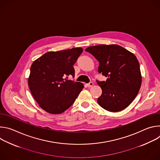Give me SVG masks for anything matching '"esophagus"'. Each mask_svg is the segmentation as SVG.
<instances>
[{
    "label": "esophagus",
    "instance_id": "1",
    "mask_svg": "<svg viewBox=\"0 0 160 160\" xmlns=\"http://www.w3.org/2000/svg\"><path fill=\"white\" fill-rule=\"evenodd\" d=\"M87 87H92V86L94 85V83H93L92 82H90V83H87Z\"/></svg>",
    "mask_w": 160,
    "mask_h": 160
}]
</instances>
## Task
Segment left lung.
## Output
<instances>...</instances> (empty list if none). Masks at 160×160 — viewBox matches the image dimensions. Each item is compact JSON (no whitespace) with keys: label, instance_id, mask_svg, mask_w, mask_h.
<instances>
[{"label":"left lung","instance_id":"obj_1","mask_svg":"<svg viewBox=\"0 0 160 160\" xmlns=\"http://www.w3.org/2000/svg\"><path fill=\"white\" fill-rule=\"evenodd\" d=\"M85 51L99 61L98 72L107 77L106 81H96L102 89L98 104L111 112L128 107L138 94L142 83L140 66L135 56L115 44L90 46Z\"/></svg>","mask_w":160,"mask_h":160}]
</instances>
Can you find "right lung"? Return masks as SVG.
Returning a JSON list of instances; mask_svg holds the SVG:
<instances>
[{"label":"right lung","mask_w":160,"mask_h":160,"mask_svg":"<svg viewBox=\"0 0 160 160\" xmlns=\"http://www.w3.org/2000/svg\"><path fill=\"white\" fill-rule=\"evenodd\" d=\"M80 48L48 52L30 68L28 86L39 106L51 114H61L75 102L83 85L65 78L75 76L74 64L82 53Z\"/></svg>","instance_id":"add662e5"}]
</instances>
